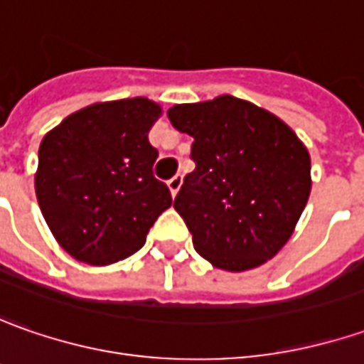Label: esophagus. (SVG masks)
Here are the masks:
<instances>
[{
	"mask_svg": "<svg viewBox=\"0 0 364 364\" xmlns=\"http://www.w3.org/2000/svg\"><path fill=\"white\" fill-rule=\"evenodd\" d=\"M181 183H183L181 175H175V177H171L169 181H167V185H169L171 195H177V191L181 189Z\"/></svg>",
	"mask_w": 364,
	"mask_h": 364,
	"instance_id": "1",
	"label": "esophagus"
}]
</instances>
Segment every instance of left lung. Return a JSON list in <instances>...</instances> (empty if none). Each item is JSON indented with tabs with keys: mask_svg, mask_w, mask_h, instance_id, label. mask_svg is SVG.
<instances>
[{
	"mask_svg": "<svg viewBox=\"0 0 364 364\" xmlns=\"http://www.w3.org/2000/svg\"><path fill=\"white\" fill-rule=\"evenodd\" d=\"M193 136L195 169L173 207L199 256L215 268L262 266L290 240L310 195V155L296 132L264 108L223 95L167 110Z\"/></svg>",
	"mask_w": 364,
	"mask_h": 364,
	"instance_id": "obj_1",
	"label": "left lung"
}]
</instances>
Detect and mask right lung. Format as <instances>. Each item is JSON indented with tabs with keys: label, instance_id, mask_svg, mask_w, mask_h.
<instances>
[{
	"label": "right lung",
	"instance_id": "1",
	"mask_svg": "<svg viewBox=\"0 0 364 364\" xmlns=\"http://www.w3.org/2000/svg\"><path fill=\"white\" fill-rule=\"evenodd\" d=\"M159 117L161 107L143 96L96 102L42 139L36 197L74 259L107 266L129 257L173 203L153 175L159 153L149 131Z\"/></svg>",
	"mask_w": 364,
	"mask_h": 364
}]
</instances>
